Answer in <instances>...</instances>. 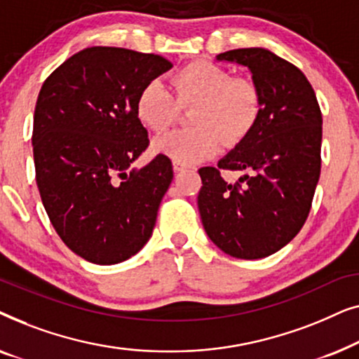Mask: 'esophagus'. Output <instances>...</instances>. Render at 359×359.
<instances>
[{"label": "esophagus", "instance_id": "esophagus-1", "mask_svg": "<svg viewBox=\"0 0 359 359\" xmlns=\"http://www.w3.org/2000/svg\"><path fill=\"white\" fill-rule=\"evenodd\" d=\"M173 170L176 171V173H180V171L186 170V165H181V163H173Z\"/></svg>", "mask_w": 359, "mask_h": 359}]
</instances>
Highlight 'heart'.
<instances>
[{
	"mask_svg": "<svg viewBox=\"0 0 359 359\" xmlns=\"http://www.w3.org/2000/svg\"><path fill=\"white\" fill-rule=\"evenodd\" d=\"M176 100L161 80L142 88L135 114L147 129L161 132L173 124L180 107H194L189 130H173L154 142V151L173 163L193 165L214 156L220 137L227 145L242 142L262 114V95L257 85L233 78L227 68L199 60L178 70L171 78Z\"/></svg>",
	"mask_w": 359,
	"mask_h": 359,
	"instance_id": "obj_1",
	"label": "heart"
}]
</instances>
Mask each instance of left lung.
Masks as SVG:
<instances>
[{
    "instance_id": "1",
    "label": "left lung",
    "mask_w": 359,
    "mask_h": 359,
    "mask_svg": "<svg viewBox=\"0 0 359 359\" xmlns=\"http://www.w3.org/2000/svg\"><path fill=\"white\" fill-rule=\"evenodd\" d=\"M215 58L248 68L262 114L217 163L242 171L238 183H227L214 166L199 170L201 220L224 253L264 258L296 237L311 210L320 176V107L306 75L268 48H237Z\"/></svg>"
}]
</instances>
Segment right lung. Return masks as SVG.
<instances>
[{
  "label": "right lung",
  "mask_w": 359,
  "mask_h": 359,
  "mask_svg": "<svg viewBox=\"0 0 359 359\" xmlns=\"http://www.w3.org/2000/svg\"><path fill=\"white\" fill-rule=\"evenodd\" d=\"M171 67L154 53L90 47L41 88L32 132L37 188L58 237L86 262L121 263L151 237L173 166L163 155L130 166L149 147L135 101Z\"/></svg>",
  "instance_id": "add662e5"
}]
</instances>
